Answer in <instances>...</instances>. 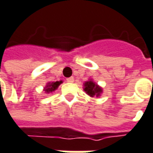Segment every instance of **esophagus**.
I'll list each match as a JSON object with an SVG mask.
<instances>
[{"mask_svg": "<svg viewBox=\"0 0 153 153\" xmlns=\"http://www.w3.org/2000/svg\"><path fill=\"white\" fill-rule=\"evenodd\" d=\"M67 81L69 82V83H73L74 81V77H69V78L67 79Z\"/></svg>", "mask_w": 153, "mask_h": 153, "instance_id": "1", "label": "esophagus"}]
</instances>
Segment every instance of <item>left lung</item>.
Returning <instances> with one entry per match:
<instances>
[{
	"instance_id": "left-lung-1",
	"label": "left lung",
	"mask_w": 153,
	"mask_h": 153,
	"mask_svg": "<svg viewBox=\"0 0 153 153\" xmlns=\"http://www.w3.org/2000/svg\"><path fill=\"white\" fill-rule=\"evenodd\" d=\"M84 86H85L84 90H85V93L88 95L92 96V97H94V95L99 96L100 94L101 93V91H102L101 88L99 85H96L94 82H93V81L85 82V84H84Z\"/></svg>"
}]
</instances>
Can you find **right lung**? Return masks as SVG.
Wrapping results in <instances>:
<instances>
[{
    "instance_id": "add662e5",
    "label": "right lung",
    "mask_w": 153,
    "mask_h": 153,
    "mask_svg": "<svg viewBox=\"0 0 153 153\" xmlns=\"http://www.w3.org/2000/svg\"><path fill=\"white\" fill-rule=\"evenodd\" d=\"M62 83V81H56V82H52V83H48V85H47V87L45 88V92L47 93H50L53 92L54 90H56V88H58V86Z\"/></svg>"
}]
</instances>
